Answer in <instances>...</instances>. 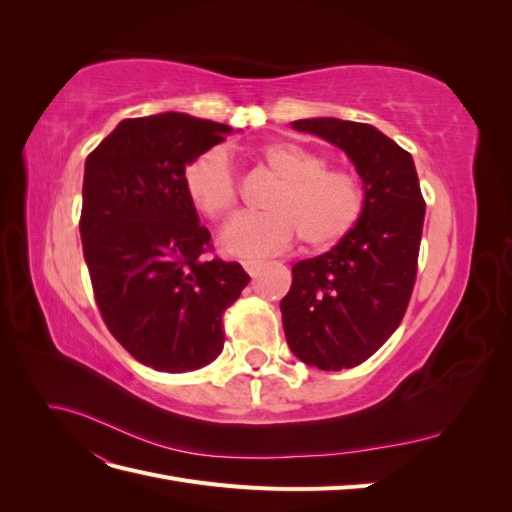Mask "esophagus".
Here are the masks:
<instances>
[{
	"instance_id": "1",
	"label": "esophagus",
	"mask_w": 512,
	"mask_h": 512,
	"mask_svg": "<svg viewBox=\"0 0 512 512\" xmlns=\"http://www.w3.org/2000/svg\"><path fill=\"white\" fill-rule=\"evenodd\" d=\"M241 265H243V269L247 271V275L256 277V275H258V271H260V267H262V262H260V260H243Z\"/></svg>"
}]
</instances>
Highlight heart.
Returning <instances> with one entry per match:
<instances>
[{
	"instance_id": "b5f03b06",
	"label": "heart",
	"mask_w": 512,
	"mask_h": 512,
	"mask_svg": "<svg viewBox=\"0 0 512 512\" xmlns=\"http://www.w3.org/2000/svg\"><path fill=\"white\" fill-rule=\"evenodd\" d=\"M256 160L277 183L262 200L265 213L241 215L222 232V245L230 254H275L297 237L307 250H329L359 224L367 200L359 173L329 166L327 156L294 141L260 147ZM183 190L207 220H226L239 203L228 153L220 147L198 153L183 168Z\"/></svg>"
}]
</instances>
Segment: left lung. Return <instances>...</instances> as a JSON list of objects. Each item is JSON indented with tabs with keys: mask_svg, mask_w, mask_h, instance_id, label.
Here are the masks:
<instances>
[{
	"mask_svg": "<svg viewBox=\"0 0 512 512\" xmlns=\"http://www.w3.org/2000/svg\"><path fill=\"white\" fill-rule=\"evenodd\" d=\"M294 130L344 149L365 183L359 224L331 252L292 265L280 303L290 350L324 371L367 361L404 320L421 250L425 198L414 160L369 123L299 119Z\"/></svg>",
	"mask_w": 512,
	"mask_h": 512,
	"instance_id": "left-lung-1",
	"label": "left lung"
}]
</instances>
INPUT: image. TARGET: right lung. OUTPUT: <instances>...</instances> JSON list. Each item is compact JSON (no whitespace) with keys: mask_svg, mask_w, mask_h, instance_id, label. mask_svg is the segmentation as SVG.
I'll use <instances>...</instances> for the list:
<instances>
[{"mask_svg":"<svg viewBox=\"0 0 512 512\" xmlns=\"http://www.w3.org/2000/svg\"><path fill=\"white\" fill-rule=\"evenodd\" d=\"M226 123L183 113L123 119L89 153L81 241L102 320L138 363L194 371L224 348V312L250 275L213 252L183 168Z\"/></svg>","mask_w":512,"mask_h":512,"instance_id":"obj_1","label":"right lung"}]
</instances>
